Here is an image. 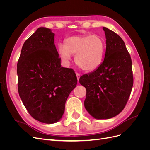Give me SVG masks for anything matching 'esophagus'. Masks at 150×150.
<instances>
[{"label":"esophagus","instance_id":"esophagus-1","mask_svg":"<svg viewBox=\"0 0 150 150\" xmlns=\"http://www.w3.org/2000/svg\"><path fill=\"white\" fill-rule=\"evenodd\" d=\"M80 74L79 73H76V77H77V79H78V80L79 81V78H80Z\"/></svg>","mask_w":150,"mask_h":150}]
</instances>
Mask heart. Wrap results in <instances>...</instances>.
<instances>
[{"instance_id":"heart-1","label":"heart","mask_w":150,"mask_h":150,"mask_svg":"<svg viewBox=\"0 0 150 150\" xmlns=\"http://www.w3.org/2000/svg\"><path fill=\"white\" fill-rule=\"evenodd\" d=\"M106 42L97 35H75L64 40V46L60 44L58 52L65 63L71 60L75 55L76 64L84 71H92L100 66L104 59Z\"/></svg>"}]
</instances>
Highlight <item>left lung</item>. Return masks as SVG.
Returning a JSON list of instances; mask_svg holds the SVG:
<instances>
[{
	"instance_id": "left-lung-1",
	"label": "left lung",
	"mask_w": 150,
	"mask_h": 150,
	"mask_svg": "<svg viewBox=\"0 0 150 150\" xmlns=\"http://www.w3.org/2000/svg\"><path fill=\"white\" fill-rule=\"evenodd\" d=\"M103 29L106 49L102 64L79 80L86 89V110L97 120L110 119L120 114L133 85L132 62L124 41L115 32L105 27Z\"/></svg>"
}]
</instances>
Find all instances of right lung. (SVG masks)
<instances>
[{"mask_svg": "<svg viewBox=\"0 0 150 150\" xmlns=\"http://www.w3.org/2000/svg\"><path fill=\"white\" fill-rule=\"evenodd\" d=\"M51 29L39 28L27 39L17 62L18 91L30 116L39 122L60 121L78 79L73 69L61 67Z\"/></svg>", "mask_w": 150, "mask_h": 150, "instance_id": "obj_1", "label": "right lung"}]
</instances>
